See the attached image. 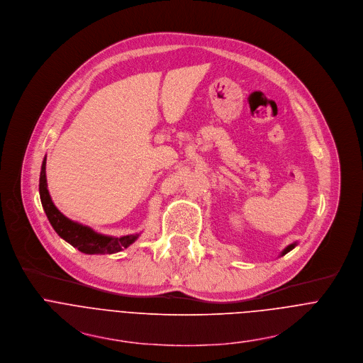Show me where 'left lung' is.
Wrapping results in <instances>:
<instances>
[{"label":"left lung","instance_id":"1","mask_svg":"<svg viewBox=\"0 0 363 363\" xmlns=\"http://www.w3.org/2000/svg\"><path fill=\"white\" fill-rule=\"evenodd\" d=\"M297 247V242H294V244H290L289 247H286L283 251H281V254H279V257H283V255H286L287 252H290L291 250H294Z\"/></svg>","mask_w":363,"mask_h":363}]
</instances>
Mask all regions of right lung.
<instances>
[{"label": "right lung", "mask_w": 363, "mask_h": 363, "mask_svg": "<svg viewBox=\"0 0 363 363\" xmlns=\"http://www.w3.org/2000/svg\"><path fill=\"white\" fill-rule=\"evenodd\" d=\"M40 200H42V206L46 212V216L56 230V233L65 239L67 244L73 248L79 250L80 252L88 255H105V254H116L119 251H124L130 245H133L138 239L140 233H131L125 236H109L94 230L91 226L74 222L65 216L53 203L52 196L48 189V179H46V157L42 163V170H40V183H38Z\"/></svg>", "instance_id": "right-lung-1"}]
</instances>
